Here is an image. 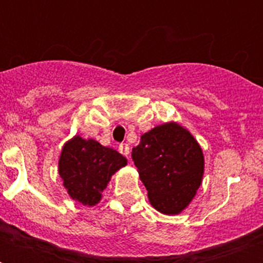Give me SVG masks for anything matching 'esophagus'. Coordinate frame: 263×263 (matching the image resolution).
<instances>
[{
	"label": "esophagus",
	"instance_id": "1",
	"mask_svg": "<svg viewBox=\"0 0 263 263\" xmlns=\"http://www.w3.org/2000/svg\"><path fill=\"white\" fill-rule=\"evenodd\" d=\"M119 152L123 154V156L128 157V154H129V146H128L127 143H123V144H120L119 146Z\"/></svg>",
	"mask_w": 263,
	"mask_h": 263
}]
</instances>
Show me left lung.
Here are the masks:
<instances>
[{"label": "left lung", "instance_id": "1", "mask_svg": "<svg viewBox=\"0 0 263 263\" xmlns=\"http://www.w3.org/2000/svg\"><path fill=\"white\" fill-rule=\"evenodd\" d=\"M132 160L152 206L168 216L183 212L202 184V148L185 128L173 121L140 136L139 144L132 148Z\"/></svg>", "mask_w": 263, "mask_h": 263}]
</instances>
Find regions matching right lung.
Instances as JSON below:
<instances>
[{
  "label": "right lung",
  "instance_id": "1",
  "mask_svg": "<svg viewBox=\"0 0 263 263\" xmlns=\"http://www.w3.org/2000/svg\"><path fill=\"white\" fill-rule=\"evenodd\" d=\"M127 165V158L94 139L73 136L64 144L59 173L73 200L94 206L102 198L110 177Z\"/></svg>",
  "mask_w": 263,
  "mask_h": 263
}]
</instances>
